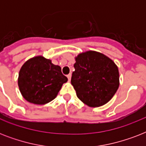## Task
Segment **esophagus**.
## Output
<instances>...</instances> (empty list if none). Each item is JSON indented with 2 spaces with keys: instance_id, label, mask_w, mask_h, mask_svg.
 Listing matches in <instances>:
<instances>
[{
  "instance_id": "obj_1",
  "label": "esophagus",
  "mask_w": 146,
  "mask_h": 146,
  "mask_svg": "<svg viewBox=\"0 0 146 146\" xmlns=\"http://www.w3.org/2000/svg\"><path fill=\"white\" fill-rule=\"evenodd\" d=\"M71 73H70L69 75H67V79H68V81L69 82H70V80H71Z\"/></svg>"
}]
</instances>
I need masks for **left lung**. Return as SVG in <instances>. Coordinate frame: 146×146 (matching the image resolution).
Segmentation results:
<instances>
[{"label":"left lung","instance_id":"left-lung-1","mask_svg":"<svg viewBox=\"0 0 146 146\" xmlns=\"http://www.w3.org/2000/svg\"><path fill=\"white\" fill-rule=\"evenodd\" d=\"M71 84L76 96L88 106L106 104L119 87V71L114 62L102 53L89 50L76 57Z\"/></svg>","mask_w":146,"mask_h":146}]
</instances>
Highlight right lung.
Masks as SVG:
<instances>
[{
	"label": "right lung",
	"mask_w": 146,
	"mask_h": 146,
	"mask_svg": "<svg viewBox=\"0 0 146 146\" xmlns=\"http://www.w3.org/2000/svg\"><path fill=\"white\" fill-rule=\"evenodd\" d=\"M67 82L60 66L42 56L31 58L22 66L18 86L27 102L44 104L54 99L62 85Z\"/></svg>",
	"instance_id": "1"
}]
</instances>
